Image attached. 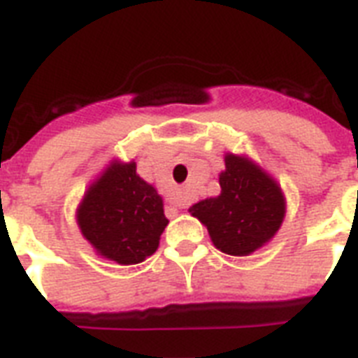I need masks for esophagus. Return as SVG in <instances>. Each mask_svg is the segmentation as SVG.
<instances>
[{"label":"esophagus","instance_id":"esophagus-1","mask_svg":"<svg viewBox=\"0 0 358 358\" xmlns=\"http://www.w3.org/2000/svg\"><path fill=\"white\" fill-rule=\"evenodd\" d=\"M176 206H180V208H185V206H187V204H189V197H187V195H185V193H180L178 197H176Z\"/></svg>","mask_w":358,"mask_h":358}]
</instances>
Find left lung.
<instances>
[{"label":"left lung","instance_id":"obj_1","mask_svg":"<svg viewBox=\"0 0 358 358\" xmlns=\"http://www.w3.org/2000/svg\"><path fill=\"white\" fill-rule=\"evenodd\" d=\"M220 185L217 197L189 208L220 252L242 257L274 238L285 217V197L276 180L248 157L227 154Z\"/></svg>","mask_w":358,"mask_h":358}]
</instances>
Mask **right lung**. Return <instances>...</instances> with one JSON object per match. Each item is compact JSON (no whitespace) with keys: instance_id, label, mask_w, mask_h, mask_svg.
<instances>
[{"instance_id":"right-lung-1","label":"right lung","mask_w":358,"mask_h":358,"mask_svg":"<svg viewBox=\"0 0 358 358\" xmlns=\"http://www.w3.org/2000/svg\"><path fill=\"white\" fill-rule=\"evenodd\" d=\"M76 223L101 257L136 264L155 253L169 220L163 199L136 174L135 161H114L88 187Z\"/></svg>"}]
</instances>
